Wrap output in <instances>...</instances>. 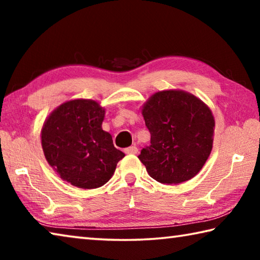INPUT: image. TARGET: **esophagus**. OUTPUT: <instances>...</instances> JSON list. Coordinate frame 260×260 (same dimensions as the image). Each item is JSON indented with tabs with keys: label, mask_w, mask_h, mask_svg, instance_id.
<instances>
[{
	"label": "esophagus",
	"mask_w": 260,
	"mask_h": 260,
	"mask_svg": "<svg viewBox=\"0 0 260 260\" xmlns=\"http://www.w3.org/2000/svg\"><path fill=\"white\" fill-rule=\"evenodd\" d=\"M125 153H136L138 152V148H136V146H132V147H128V148H125L124 149Z\"/></svg>",
	"instance_id": "obj_1"
}]
</instances>
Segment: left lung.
<instances>
[{
	"label": "left lung",
	"instance_id": "8db88e82",
	"mask_svg": "<svg viewBox=\"0 0 260 260\" xmlns=\"http://www.w3.org/2000/svg\"><path fill=\"white\" fill-rule=\"evenodd\" d=\"M150 146L139 159L156 181L178 184L190 180L208 159L213 143L211 110L182 90L158 91L142 109Z\"/></svg>",
	"mask_w": 260,
	"mask_h": 260
}]
</instances>
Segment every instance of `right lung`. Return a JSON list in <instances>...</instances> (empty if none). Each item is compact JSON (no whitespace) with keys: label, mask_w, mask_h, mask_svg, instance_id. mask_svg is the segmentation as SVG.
Returning <instances> with one entry per match:
<instances>
[{"label":"right lung","mask_w":260,"mask_h":260,"mask_svg":"<svg viewBox=\"0 0 260 260\" xmlns=\"http://www.w3.org/2000/svg\"><path fill=\"white\" fill-rule=\"evenodd\" d=\"M104 109L95 101L74 100L61 104L41 131L42 149L55 172L72 186L99 188L114 173L125 153L114 148L102 129Z\"/></svg>","instance_id":"obj_1"}]
</instances>
